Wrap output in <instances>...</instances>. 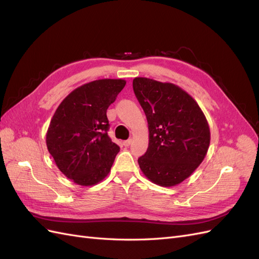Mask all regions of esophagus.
Instances as JSON below:
<instances>
[{
    "label": "esophagus",
    "mask_w": 259,
    "mask_h": 259,
    "mask_svg": "<svg viewBox=\"0 0 259 259\" xmlns=\"http://www.w3.org/2000/svg\"><path fill=\"white\" fill-rule=\"evenodd\" d=\"M131 144H132V139L124 140V142H123V145H124V147H128V146H131Z\"/></svg>",
    "instance_id": "esophagus-1"
}]
</instances>
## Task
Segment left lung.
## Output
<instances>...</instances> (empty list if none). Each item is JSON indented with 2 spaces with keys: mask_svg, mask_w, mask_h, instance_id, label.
Returning <instances> with one entry per match:
<instances>
[{
  "mask_svg": "<svg viewBox=\"0 0 259 259\" xmlns=\"http://www.w3.org/2000/svg\"><path fill=\"white\" fill-rule=\"evenodd\" d=\"M133 89L148 121L149 146L138 159L143 174L155 185L174 187L204 160L210 132L202 109L179 86L135 77Z\"/></svg>",
  "mask_w": 259,
  "mask_h": 259,
  "instance_id": "obj_1",
  "label": "left lung"
}]
</instances>
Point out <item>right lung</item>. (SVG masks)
<instances>
[{"label": "right lung", "mask_w": 259, "mask_h": 259, "mask_svg": "<svg viewBox=\"0 0 259 259\" xmlns=\"http://www.w3.org/2000/svg\"><path fill=\"white\" fill-rule=\"evenodd\" d=\"M123 79L83 84L61 101L46 133V146L59 170L82 187L104 180L120 147L108 135L107 109L123 89Z\"/></svg>", "instance_id": "obj_1"}]
</instances>
